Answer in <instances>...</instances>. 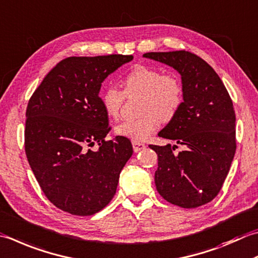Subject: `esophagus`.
I'll list each match as a JSON object with an SVG mask.
<instances>
[{"instance_id": "1", "label": "esophagus", "mask_w": 258, "mask_h": 258, "mask_svg": "<svg viewBox=\"0 0 258 258\" xmlns=\"http://www.w3.org/2000/svg\"><path fill=\"white\" fill-rule=\"evenodd\" d=\"M133 145V150L134 152H140V151H142L146 148V145L144 143H141V142H136V141H133L132 142Z\"/></svg>"}]
</instances>
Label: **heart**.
Listing matches in <instances>:
<instances>
[{"mask_svg":"<svg viewBox=\"0 0 258 258\" xmlns=\"http://www.w3.org/2000/svg\"><path fill=\"white\" fill-rule=\"evenodd\" d=\"M124 92L109 85L103 89L100 99L109 117H118L125 94H141L139 117L125 119L115 126V133L142 142L159 127L160 119L169 122L178 114L183 103V86L173 73L162 72L150 66L139 64L123 78Z\"/></svg>","mask_w":258,"mask_h":258,"instance_id":"1","label":"heart"}]
</instances>
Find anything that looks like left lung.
<instances>
[{"label":"left lung","mask_w":258,"mask_h":258,"mask_svg":"<svg viewBox=\"0 0 258 258\" xmlns=\"http://www.w3.org/2000/svg\"><path fill=\"white\" fill-rule=\"evenodd\" d=\"M143 57L174 68L183 86L182 106L158 135L186 149L175 155L176 145H150L158 154L156 190L182 208L208 204L219 194L236 152L230 96L215 70L195 53L180 50Z\"/></svg>","instance_id":"8db88e82"}]
</instances>
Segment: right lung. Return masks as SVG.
<instances>
[{"instance_id":"right-lung-1","label":"right lung","mask_w":258,"mask_h":258,"mask_svg":"<svg viewBox=\"0 0 258 258\" xmlns=\"http://www.w3.org/2000/svg\"><path fill=\"white\" fill-rule=\"evenodd\" d=\"M132 59L124 54L66 58L29 100L25 154L45 197L66 213L90 216L105 208L133 154L128 139L105 141L110 127L99 97L106 77ZM95 143L97 151L87 149Z\"/></svg>"}]
</instances>
